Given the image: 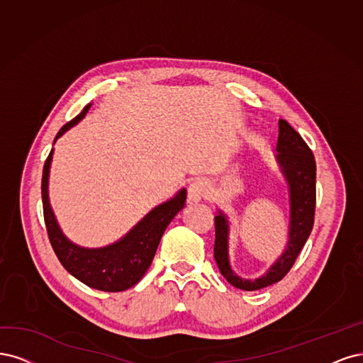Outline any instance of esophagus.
<instances>
[{
  "mask_svg": "<svg viewBox=\"0 0 363 363\" xmlns=\"http://www.w3.org/2000/svg\"><path fill=\"white\" fill-rule=\"evenodd\" d=\"M209 194L208 184L203 179H196L189 186V201L190 202H199L205 199Z\"/></svg>",
  "mask_w": 363,
  "mask_h": 363,
  "instance_id": "obj_1",
  "label": "esophagus"
}]
</instances>
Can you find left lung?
<instances>
[{
  "mask_svg": "<svg viewBox=\"0 0 363 363\" xmlns=\"http://www.w3.org/2000/svg\"><path fill=\"white\" fill-rule=\"evenodd\" d=\"M276 160L282 170L289 190V228L288 242L279 259L258 279H242L232 270L229 261V221L218 211L216 216L214 258L218 270L228 282L244 291H256L282 280L294 265L303 245L308 241L315 217V177L317 166L312 150L301 135L286 121H279Z\"/></svg>",
  "mask_w": 363,
  "mask_h": 363,
  "instance_id": "8db88e82",
  "label": "left lung"
}]
</instances>
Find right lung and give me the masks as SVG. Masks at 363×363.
<instances>
[{"instance_id": "right-lung-1", "label": "right lung", "mask_w": 363, "mask_h": 363, "mask_svg": "<svg viewBox=\"0 0 363 363\" xmlns=\"http://www.w3.org/2000/svg\"><path fill=\"white\" fill-rule=\"evenodd\" d=\"M86 105L75 119L67 122L55 140L71 130L89 111ZM54 140V143H55ZM52 161V150L45 161L42 174V202L46 232L58 261L66 270L77 277L79 282L99 291L119 292L134 286L146 273L154 259L162 233L181 209L185 206L186 190L182 189L177 196L169 199L147 213L138 223L126 233L123 238L99 249H87L69 241L58 226L48 197L50 167Z\"/></svg>"}]
</instances>
